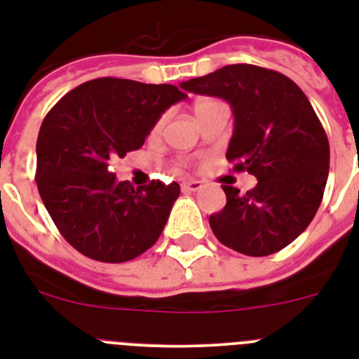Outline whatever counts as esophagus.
I'll use <instances>...</instances> for the list:
<instances>
[{
    "label": "esophagus",
    "instance_id": "obj_1",
    "mask_svg": "<svg viewBox=\"0 0 359 359\" xmlns=\"http://www.w3.org/2000/svg\"><path fill=\"white\" fill-rule=\"evenodd\" d=\"M203 189L201 182H183L182 183V190L183 192H198V190Z\"/></svg>",
    "mask_w": 359,
    "mask_h": 359
}]
</instances>
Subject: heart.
<instances>
[{
    "instance_id": "heart-1",
    "label": "heart",
    "mask_w": 359,
    "mask_h": 359,
    "mask_svg": "<svg viewBox=\"0 0 359 359\" xmlns=\"http://www.w3.org/2000/svg\"><path fill=\"white\" fill-rule=\"evenodd\" d=\"M217 104H221V102H217V100H210V98H205V100H199V102H196V106H194L196 116L201 115L203 111H207L208 107L217 106ZM161 126H163V118H161L160 122H156V126H154V129H152V133H160Z\"/></svg>"
}]
</instances>
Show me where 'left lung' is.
<instances>
[{"label":"left lung","instance_id":"obj_1","mask_svg":"<svg viewBox=\"0 0 359 359\" xmlns=\"http://www.w3.org/2000/svg\"><path fill=\"white\" fill-rule=\"evenodd\" d=\"M182 88L230 104L236 126L226 160L257 177L246 194L223 185L226 207L208 219L214 236L250 257L286 248L315 217L329 174L327 135L304 91L253 65L224 66Z\"/></svg>","mask_w":359,"mask_h":359}]
</instances>
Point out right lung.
Segmentation results:
<instances>
[{"label":"right lung","mask_w":359,"mask_h":359,"mask_svg":"<svg viewBox=\"0 0 359 359\" xmlns=\"http://www.w3.org/2000/svg\"><path fill=\"white\" fill-rule=\"evenodd\" d=\"M187 98L172 84L102 77L48 111L37 136L36 183L61 236L82 255L126 262L156 243L180 196L176 182H116L109 161L144 145L161 113Z\"/></svg>","instance_id":"obj_1"}]
</instances>
